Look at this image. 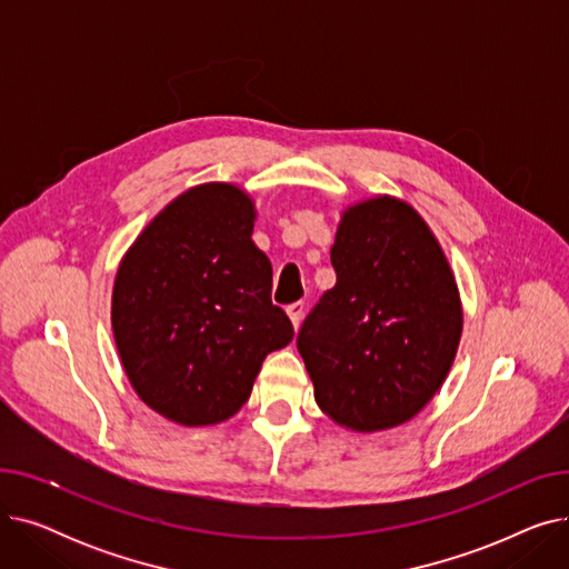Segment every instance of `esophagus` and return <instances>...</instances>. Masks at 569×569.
Wrapping results in <instances>:
<instances>
[{
  "instance_id": "34e87169",
  "label": "esophagus",
  "mask_w": 569,
  "mask_h": 569,
  "mask_svg": "<svg viewBox=\"0 0 569 569\" xmlns=\"http://www.w3.org/2000/svg\"><path fill=\"white\" fill-rule=\"evenodd\" d=\"M288 316H290V320H292V327H295V330H300L302 316H305V302H295V305H290V307H288Z\"/></svg>"
}]
</instances>
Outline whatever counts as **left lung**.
Listing matches in <instances>:
<instances>
[{
  "mask_svg": "<svg viewBox=\"0 0 569 569\" xmlns=\"http://www.w3.org/2000/svg\"><path fill=\"white\" fill-rule=\"evenodd\" d=\"M337 286L297 335L313 397L352 431L420 412L452 369L463 313L438 239L392 196L348 207L332 247Z\"/></svg>",
  "mask_w": 569,
  "mask_h": 569,
  "instance_id": "1",
  "label": "left lung"
}]
</instances>
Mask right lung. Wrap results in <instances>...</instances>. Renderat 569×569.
Returning <instances> with one entry per match:
<instances>
[{
    "label": "right lung",
    "mask_w": 569,
    "mask_h": 569,
    "mask_svg": "<svg viewBox=\"0 0 569 569\" xmlns=\"http://www.w3.org/2000/svg\"><path fill=\"white\" fill-rule=\"evenodd\" d=\"M253 219L239 187L200 184L163 207L119 262L112 335L122 367L138 397L177 425L228 420L264 357L292 341Z\"/></svg>",
    "instance_id": "right-lung-1"
}]
</instances>
